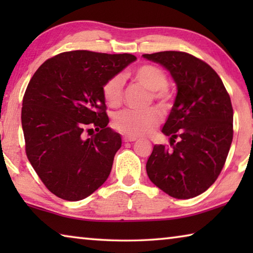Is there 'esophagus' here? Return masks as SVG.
I'll list each match as a JSON object with an SVG mask.
<instances>
[{
  "mask_svg": "<svg viewBox=\"0 0 253 253\" xmlns=\"http://www.w3.org/2000/svg\"><path fill=\"white\" fill-rule=\"evenodd\" d=\"M137 138L136 137H134V136H127V135H125V136H123V140L124 142H135Z\"/></svg>",
  "mask_w": 253,
  "mask_h": 253,
  "instance_id": "1",
  "label": "esophagus"
}]
</instances>
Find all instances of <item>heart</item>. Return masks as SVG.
Here are the masks:
<instances>
[{
  "mask_svg": "<svg viewBox=\"0 0 253 253\" xmlns=\"http://www.w3.org/2000/svg\"><path fill=\"white\" fill-rule=\"evenodd\" d=\"M131 77L137 84H142L163 109H168L172 104V92L168 88L169 78L162 68L155 65H142L131 72ZM102 96L106 104L111 108H117L124 99V78L121 75L113 76L102 87ZM162 113L156 107L135 110L126 109L114 117V128L121 134L127 136L148 135L160 125Z\"/></svg>",
  "mask_w": 253,
  "mask_h": 253,
  "instance_id": "1",
  "label": "heart"
}]
</instances>
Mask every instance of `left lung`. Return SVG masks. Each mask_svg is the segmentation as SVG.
Listing matches in <instances>:
<instances>
[{
    "mask_svg": "<svg viewBox=\"0 0 253 253\" xmlns=\"http://www.w3.org/2000/svg\"><path fill=\"white\" fill-rule=\"evenodd\" d=\"M161 63L177 84V96L162 132L170 146L155 145L146 170L175 199L202 194L216 181L233 138V108L221 78L203 60L182 51L143 54Z\"/></svg>",
    "mask_w": 253,
    "mask_h": 253,
    "instance_id": "8db88e82",
    "label": "left lung"
}]
</instances>
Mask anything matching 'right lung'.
Instances as JSON below:
<instances>
[{
	"instance_id": "1",
	"label": "right lung",
	"mask_w": 253,
	"mask_h": 253,
	"mask_svg": "<svg viewBox=\"0 0 253 253\" xmlns=\"http://www.w3.org/2000/svg\"><path fill=\"white\" fill-rule=\"evenodd\" d=\"M135 60L129 53L67 51L45 60L32 76L21 113L25 153L58 198L83 200L108 178L122 138L107 126L102 87Z\"/></svg>"
}]
</instances>
